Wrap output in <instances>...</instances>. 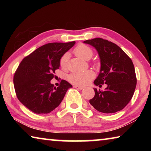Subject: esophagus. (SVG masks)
I'll return each mask as SVG.
<instances>
[{"label":"esophagus","mask_w":151,"mask_h":151,"mask_svg":"<svg viewBox=\"0 0 151 151\" xmlns=\"http://www.w3.org/2000/svg\"><path fill=\"white\" fill-rule=\"evenodd\" d=\"M74 88H77V89H80V90H83V89H84L85 88L83 87V86H76V85H74Z\"/></svg>","instance_id":"obj_1"}]
</instances>
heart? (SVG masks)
<instances>
[{"instance_id": "b5f03b06", "label": "heart", "mask_w": 151, "mask_h": 151, "mask_svg": "<svg viewBox=\"0 0 151 151\" xmlns=\"http://www.w3.org/2000/svg\"><path fill=\"white\" fill-rule=\"evenodd\" d=\"M73 52L79 58L88 60L91 59L93 55V51L91 48L83 44H80L74 49ZM68 54H65L60 60V66L61 68H66L67 66ZM94 78V74L91 70L85 72L73 73L68 76V81L73 85L78 86H84L87 85L92 79Z\"/></svg>"}]
</instances>
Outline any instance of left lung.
Listing matches in <instances>:
<instances>
[{"instance_id": "left-lung-1", "label": "left lung", "mask_w": 151, "mask_h": 151, "mask_svg": "<svg viewBox=\"0 0 151 151\" xmlns=\"http://www.w3.org/2000/svg\"><path fill=\"white\" fill-rule=\"evenodd\" d=\"M96 48L101 60L100 73L94 84L104 91L94 88L95 94L89 103L103 113L121 111L131 100L137 85V77L132 61L116 44L101 38L84 41Z\"/></svg>"}]
</instances>
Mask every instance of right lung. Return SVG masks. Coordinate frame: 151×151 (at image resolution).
I'll return each mask as SVG.
<instances>
[{"label": "right lung", "mask_w": 151, "mask_h": 151, "mask_svg": "<svg viewBox=\"0 0 151 151\" xmlns=\"http://www.w3.org/2000/svg\"><path fill=\"white\" fill-rule=\"evenodd\" d=\"M75 41L50 42L42 46L20 63L14 73V86L18 99L36 114H47L59 105L72 85L62 80L55 87L50 83L60 60Z\"/></svg>", "instance_id": "right-lung-1"}]
</instances>
